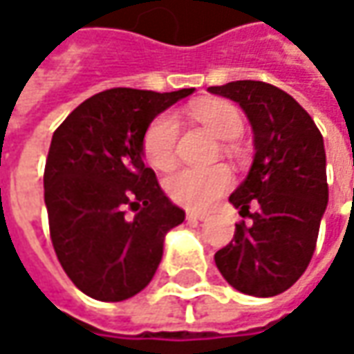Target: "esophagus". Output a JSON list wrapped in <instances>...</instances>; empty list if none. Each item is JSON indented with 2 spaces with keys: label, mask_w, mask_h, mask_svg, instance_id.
I'll list each match as a JSON object with an SVG mask.
<instances>
[{
  "label": "esophagus",
  "mask_w": 354,
  "mask_h": 354,
  "mask_svg": "<svg viewBox=\"0 0 354 354\" xmlns=\"http://www.w3.org/2000/svg\"><path fill=\"white\" fill-rule=\"evenodd\" d=\"M186 218L190 222H204L207 220V214H200V212H186Z\"/></svg>",
  "instance_id": "esophagus-1"
}]
</instances>
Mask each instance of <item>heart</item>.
<instances>
[{"instance_id":"heart-1","label":"heart","mask_w":354,"mask_h":354,"mask_svg":"<svg viewBox=\"0 0 354 354\" xmlns=\"http://www.w3.org/2000/svg\"><path fill=\"white\" fill-rule=\"evenodd\" d=\"M190 116L222 140L236 138L243 120L239 111L225 100H206L192 106ZM178 122L172 115L156 116L142 136V152L156 170H170L176 162ZM232 186V172L222 164L207 168H182L166 180L170 198L186 207H209Z\"/></svg>"}]
</instances>
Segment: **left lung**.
Here are the masks:
<instances>
[{
    "label": "left lung",
    "mask_w": 354,
    "mask_h": 354,
    "mask_svg": "<svg viewBox=\"0 0 354 354\" xmlns=\"http://www.w3.org/2000/svg\"><path fill=\"white\" fill-rule=\"evenodd\" d=\"M234 100L254 132V162L230 196L252 225L236 223L234 239L214 255L223 279L245 295L273 297L303 275L329 202L323 136L291 95L261 81L209 86Z\"/></svg>",
    "instance_id": "8db88e82"
}]
</instances>
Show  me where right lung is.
Listing matches in <instances>:
<instances>
[{
	"label": "right lung",
	"instance_id": "1",
	"mask_svg": "<svg viewBox=\"0 0 354 354\" xmlns=\"http://www.w3.org/2000/svg\"><path fill=\"white\" fill-rule=\"evenodd\" d=\"M192 93L109 88L55 131L43 176L51 241L71 281L93 299L140 293L160 266L166 234L186 218L145 166L142 136Z\"/></svg>",
	"mask_w": 354,
	"mask_h": 354
}]
</instances>
